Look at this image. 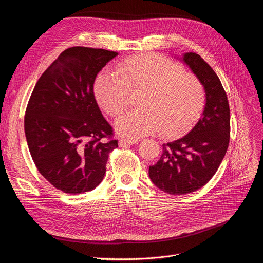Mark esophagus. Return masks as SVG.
Returning <instances> with one entry per match:
<instances>
[{
	"label": "esophagus",
	"instance_id": "1",
	"mask_svg": "<svg viewBox=\"0 0 263 263\" xmlns=\"http://www.w3.org/2000/svg\"><path fill=\"white\" fill-rule=\"evenodd\" d=\"M137 142V139H129V138H121L119 141L120 146H127V145H132Z\"/></svg>",
	"mask_w": 263,
	"mask_h": 263
}]
</instances>
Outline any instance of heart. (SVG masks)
I'll return each instance as SVG.
<instances>
[{"label": "heart", "mask_w": 263, "mask_h": 263, "mask_svg": "<svg viewBox=\"0 0 263 263\" xmlns=\"http://www.w3.org/2000/svg\"><path fill=\"white\" fill-rule=\"evenodd\" d=\"M95 96L100 107L118 117L129 103V92L141 93L138 110L123 114L117 130L130 137L161 129L165 137L187 132L201 118L206 93L202 82L171 59L141 54L121 61L115 72L103 71L95 82Z\"/></svg>", "instance_id": "b5f03b06"}]
</instances>
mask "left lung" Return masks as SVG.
Wrapping results in <instances>:
<instances>
[{
  "instance_id": "8db88e82",
  "label": "left lung",
  "mask_w": 263,
  "mask_h": 263,
  "mask_svg": "<svg viewBox=\"0 0 263 263\" xmlns=\"http://www.w3.org/2000/svg\"><path fill=\"white\" fill-rule=\"evenodd\" d=\"M182 61L202 82L206 103L191 132L163 144V153L149 167L151 181L162 191L181 195L204 186L221 164L230 141V108L218 76L195 52H185Z\"/></svg>"
}]
</instances>
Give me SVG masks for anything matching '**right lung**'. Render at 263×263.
I'll return each instance as SVG.
<instances>
[{
	"label": "right lung",
	"mask_w": 263,
	"mask_h": 263,
	"mask_svg": "<svg viewBox=\"0 0 263 263\" xmlns=\"http://www.w3.org/2000/svg\"><path fill=\"white\" fill-rule=\"evenodd\" d=\"M115 56L117 51L102 48L70 47L31 93L25 115L30 154L40 174L65 193L93 190L119 146L93 95L97 74Z\"/></svg>",
	"instance_id": "1"
}]
</instances>
